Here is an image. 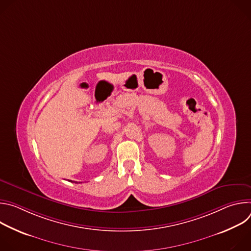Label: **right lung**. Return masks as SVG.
<instances>
[{
	"instance_id": "right-lung-1",
	"label": "right lung",
	"mask_w": 251,
	"mask_h": 251,
	"mask_svg": "<svg viewBox=\"0 0 251 251\" xmlns=\"http://www.w3.org/2000/svg\"><path fill=\"white\" fill-rule=\"evenodd\" d=\"M70 182H73V181H70Z\"/></svg>"
}]
</instances>
